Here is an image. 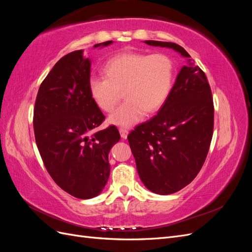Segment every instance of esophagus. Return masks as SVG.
<instances>
[{
    "mask_svg": "<svg viewBox=\"0 0 252 252\" xmlns=\"http://www.w3.org/2000/svg\"><path fill=\"white\" fill-rule=\"evenodd\" d=\"M119 130H120V134H121L122 138L126 139L127 135H128V132H129L128 129H127V128H124V127H121V128L119 129Z\"/></svg>",
    "mask_w": 252,
    "mask_h": 252,
    "instance_id": "esophagus-1",
    "label": "esophagus"
}]
</instances>
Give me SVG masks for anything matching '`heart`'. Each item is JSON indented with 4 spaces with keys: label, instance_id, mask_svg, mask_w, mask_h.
<instances>
[{
    "label": "heart",
    "instance_id": "heart-1",
    "mask_svg": "<svg viewBox=\"0 0 252 252\" xmlns=\"http://www.w3.org/2000/svg\"><path fill=\"white\" fill-rule=\"evenodd\" d=\"M104 77H91L88 90L102 111L111 112L123 94L126 101L109 117V123L130 126L146 113L162 107L173 81V63L164 53L123 52L104 66Z\"/></svg>",
    "mask_w": 252,
    "mask_h": 252
}]
</instances>
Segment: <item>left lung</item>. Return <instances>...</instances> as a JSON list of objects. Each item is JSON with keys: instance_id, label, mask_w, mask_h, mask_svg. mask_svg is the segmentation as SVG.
<instances>
[{"instance_id": "8db88e82", "label": "left lung", "mask_w": 252, "mask_h": 252, "mask_svg": "<svg viewBox=\"0 0 252 252\" xmlns=\"http://www.w3.org/2000/svg\"><path fill=\"white\" fill-rule=\"evenodd\" d=\"M151 46L189 53L171 42L145 41ZM168 97L151 120L128 134L141 181L150 191L170 194L191 183L207 157L213 133L215 108L206 74L188 59Z\"/></svg>"}]
</instances>
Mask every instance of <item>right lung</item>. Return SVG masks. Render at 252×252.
I'll list each match as a JSON object with an SVG mask.
<instances>
[{
  "mask_svg": "<svg viewBox=\"0 0 252 252\" xmlns=\"http://www.w3.org/2000/svg\"><path fill=\"white\" fill-rule=\"evenodd\" d=\"M90 66L83 50L59 60L41 84L33 110L35 142L45 167L58 186L82 200L104 189L110 173L108 154L121 139L116 126L97 130L105 116L89 94Z\"/></svg>",
  "mask_w": 252,
  "mask_h": 252,
  "instance_id": "right-lung-1",
  "label": "right lung"
}]
</instances>
